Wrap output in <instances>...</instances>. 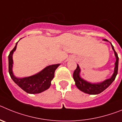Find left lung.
<instances>
[{
	"label": "left lung",
	"instance_id": "1",
	"mask_svg": "<svg viewBox=\"0 0 122 122\" xmlns=\"http://www.w3.org/2000/svg\"><path fill=\"white\" fill-rule=\"evenodd\" d=\"M105 41H108L107 40L103 39ZM112 46V49L114 52V55L116 56V62H115V67H114V71L112 75L110 78L107 79L106 80L103 81V82L97 83H92L90 82L84 80V79L82 78L80 76L81 68L79 66V65H77V68L74 70L73 73V79L75 81V84L76 87L78 88L81 91L84 92L90 95H97L101 93L102 92L104 91L111 84L112 82L115 80L116 76L118 72V57L117 52L115 51L114 46L111 43Z\"/></svg>",
	"mask_w": 122,
	"mask_h": 122
}]
</instances>
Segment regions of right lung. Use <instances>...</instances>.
Listing matches in <instances>:
<instances>
[{"label": "right lung", "mask_w": 122, "mask_h": 122, "mask_svg": "<svg viewBox=\"0 0 122 122\" xmlns=\"http://www.w3.org/2000/svg\"><path fill=\"white\" fill-rule=\"evenodd\" d=\"M18 41L16 43L15 48L10 52L8 56V71L11 78L27 93L30 94L41 93L50 87L51 81L54 77L55 71L60 64L49 65L32 76L24 77H16L13 71V54L16 49Z\"/></svg>", "instance_id": "add662e5"}]
</instances>
